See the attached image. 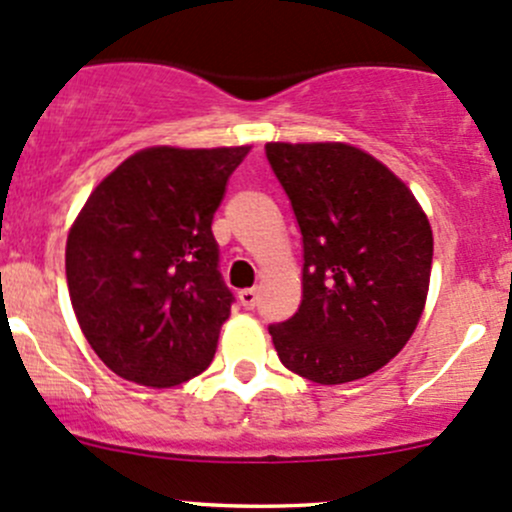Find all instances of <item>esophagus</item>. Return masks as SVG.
<instances>
[{
  "mask_svg": "<svg viewBox=\"0 0 512 512\" xmlns=\"http://www.w3.org/2000/svg\"><path fill=\"white\" fill-rule=\"evenodd\" d=\"M238 299H240V304H242V309H255L257 306V292L255 289H242V292L238 294Z\"/></svg>",
  "mask_w": 512,
  "mask_h": 512,
  "instance_id": "obj_1",
  "label": "esophagus"
}]
</instances>
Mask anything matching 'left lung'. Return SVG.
<instances>
[{"label": "left lung", "mask_w": 512, "mask_h": 512, "mask_svg": "<svg viewBox=\"0 0 512 512\" xmlns=\"http://www.w3.org/2000/svg\"><path fill=\"white\" fill-rule=\"evenodd\" d=\"M304 242L299 311L270 326L287 370L319 385L365 378L422 319L434 238L410 186L346 142H267Z\"/></svg>", "instance_id": "1"}]
</instances>
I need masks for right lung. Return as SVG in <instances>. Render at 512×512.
Returning a JSON list of instances; mask_svg holds the SVG:
<instances>
[{
  "label": "right lung",
  "instance_id": "right-lung-1",
  "mask_svg": "<svg viewBox=\"0 0 512 512\" xmlns=\"http://www.w3.org/2000/svg\"><path fill=\"white\" fill-rule=\"evenodd\" d=\"M247 154V144L139 149L75 215L68 294L90 348L120 378L176 387L211 365L233 304L211 223Z\"/></svg>",
  "mask_w": 512,
  "mask_h": 512
}]
</instances>
